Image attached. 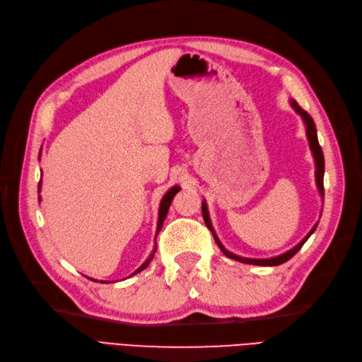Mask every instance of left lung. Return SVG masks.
Here are the masks:
<instances>
[{
	"label": "left lung",
	"mask_w": 362,
	"mask_h": 362,
	"mask_svg": "<svg viewBox=\"0 0 362 362\" xmlns=\"http://www.w3.org/2000/svg\"><path fill=\"white\" fill-rule=\"evenodd\" d=\"M290 103H291V107L294 108V110L298 112V113L302 116L303 122H305V125H306V136H308L310 146H311L313 156H314V160H315V181H317V187H319V192H320V194L323 196V194H325V187H323L325 158H323V151H322V148H320V145H319V139H317L315 124H314L313 117H311L308 113H306L298 103H296L294 100H291ZM202 216H204L205 225H206V226H208V229H210V231L213 233V237H214V240H216L217 246L221 247V250L223 252V254H225L228 258H233V259H235V261L245 262V264H254V266H279V264H282V262L288 261L291 257H294L296 254H298L299 249L303 246V243L306 242V240L310 238V235L315 231L317 225H319V223H315V225H314V228H313L311 231H310V234L306 235L299 245H296L293 249H290L288 252H286V254H282V255H279V257H273V258H266V259H255V258H243V257H238V255H235V254H231V252L226 250V249L223 247V245H222L221 242H218V238H217V235H216V233H214V229H213V226H211V222H210V217H208L206 204H205V202H202Z\"/></svg>",
	"instance_id": "obj_1"
}]
</instances>
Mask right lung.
<instances>
[{"label": "right lung", "mask_w": 362, "mask_h": 362, "mask_svg": "<svg viewBox=\"0 0 362 362\" xmlns=\"http://www.w3.org/2000/svg\"><path fill=\"white\" fill-rule=\"evenodd\" d=\"M40 157V156H39ZM40 182L42 181H39V190H40ZM180 192V187H178V185H175V187H172L166 194H164L163 196V199H161V204H160V214H158V225H157V234L160 233V229H161V226H163V222H164V218H166V216H168V211H169V206H170V204H172V199H173V196L175 194H177ZM40 199V198H39ZM154 254H156V250L154 252H152V255L144 262V264H141L134 273H133V275H136V273H139V272H141V270H144V269H146L148 267V264H149V262H151V259H152V257H154ZM133 275H131V276H133ZM103 282V281H101Z\"/></svg>", "instance_id": "1"}]
</instances>
